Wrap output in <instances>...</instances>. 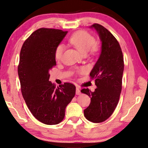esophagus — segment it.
I'll use <instances>...</instances> for the list:
<instances>
[{"instance_id": "obj_1", "label": "esophagus", "mask_w": 148, "mask_h": 148, "mask_svg": "<svg viewBox=\"0 0 148 148\" xmlns=\"http://www.w3.org/2000/svg\"><path fill=\"white\" fill-rule=\"evenodd\" d=\"M80 93H81V92H80V90L79 88L77 87L76 88V95H80Z\"/></svg>"}]
</instances>
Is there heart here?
I'll return each instance as SVG.
<instances>
[{
    "mask_svg": "<svg viewBox=\"0 0 148 148\" xmlns=\"http://www.w3.org/2000/svg\"><path fill=\"white\" fill-rule=\"evenodd\" d=\"M69 42L83 55L86 54L88 51L91 53H95L98 51L99 47L95 43V38L85 31H79L73 33L69 37ZM64 51V46L62 44L58 45L55 50V59L60 60L62 58Z\"/></svg>",
    "mask_w": 148,
    "mask_h": 148,
    "instance_id": "heart-1",
    "label": "heart"
}]
</instances>
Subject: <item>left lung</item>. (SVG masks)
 I'll list each match as a JSON object with an SVG mask.
<instances>
[{"instance_id":"8db88e82","label":"left lung","mask_w":148,"mask_h":148,"mask_svg":"<svg viewBox=\"0 0 148 148\" xmlns=\"http://www.w3.org/2000/svg\"><path fill=\"white\" fill-rule=\"evenodd\" d=\"M97 31L101 41V53L90 74L95 79L97 88L93 92L83 89L81 92L91 98L89 106L84 110L89 121L100 123L112 115L118 104L122 90L124 58L115 37L104 26L94 24L90 26Z\"/></svg>"}]
</instances>
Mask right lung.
<instances>
[{
  "mask_svg": "<svg viewBox=\"0 0 148 148\" xmlns=\"http://www.w3.org/2000/svg\"><path fill=\"white\" fill-rule=\"evenodd\" d=\"M68 32L40 28L24 42L21 50L18 74L23 98L32 115L48 125L57 124L76 88L65 82L59 88L49 81V70L56 65L55 50Z\"/></svg>",
  "mask_w": 148,
  "mask_h": 148,
  "instance_id": "obj_1",
  "label": "right lung"
}]
</instances>
